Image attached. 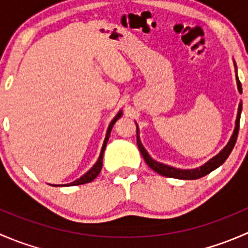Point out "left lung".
Instances as JSON below:
<instances>
[{"instance_id":"left-lung-1","label":"left lung","mask_w":248,"mask_h":248,"mask_svg":"<svg viewBox=\"0 0 248 248\" xmlns=\"http://www.w3.org/2000/svg\"><path fill=\"white\" fill-rule=\"evenodd\" d=\"M234 67H235V73L237 72L236 64H235L234 61ZM236 84H237V90H239L240 93H242V87H241V82H240L239 78H237V73H236ZM241 110H242V102L239 103V108H237V115H236V121H235V128L232 131V134L229 139L228 144L218 152L215 157H212L210 161H207L206 163L202 164V167L196 169H177V168H172V167L167 166V164L159 163V162L155 161L151 156L149 155V152L145 150V147L142 146L141 141H140V137H139V127L137 124V144H138V147L141 152V156L144 157L145 162H146L147 166L155 170L156 172H158L159 175L162 176H167V177H172V179H180V180H197L201 179V177L205 176V175L210 174L211 171H214L215 169H217L218 167H221L222 164L226 162V159L228 158L229 155H231L232 150L234 149V145L236 142V138H237V133H239V127H240V116H241Z\"/></svg>"}]
</instances>
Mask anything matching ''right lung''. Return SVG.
<instances>
[{
  "instance_id": "add662e5",
  "label": "right lung",
  "mask_w": 248,
  "mask_h": 248,
  "mask_svg": "<svg viewBox=\"0 0 248 248\" xmlns=\"http://www.w3.org/2000/svg\"><path fill=\"white\" fill-rule=\"evenodd\" d=\"M122 116V110H120L119 112H117L116 115H115L114 119L111 120V122L109 124V127L108 129H107V134H106V138H104V141H103V145H102V149H101V154H99V157L98 159H97L96 163L93 164V166L91 167V169H90L89 171L85 172L82 176H80L79 179H77L76 181L71 182V184H64V185H51V186L54 187H62V186H78V185H84V184H89V182L93 181L94 179H96L97 176H98V174L101 172L102 170V166H103V154H104V150H106V146H107V142H108L109 140V137H110V132H111L112 129V126L115 124V122L117 121V120L120 119V117Z\"/></svg>"
}]
</instances>
